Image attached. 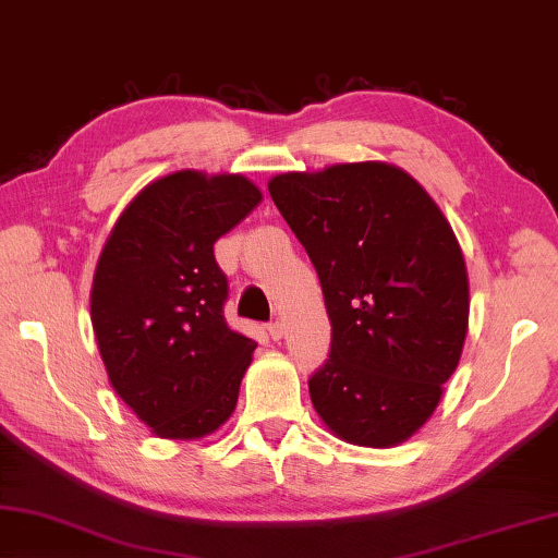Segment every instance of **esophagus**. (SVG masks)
<instances>
[{
  "instance_id": "obj_1",
  "label": "esophagus",
  "mask_w": 558,
  "mask_h": 558,
  "mask_svg": "<svg viewBox=\"0 0 558 558\" xmlns=\"http://www.w3.org/2000/svg\"><path fill=\"white\" fill-rule=\"evenodd\" d=\"M267 330H269V336H271L274 340L284 338V324H281V320H271V324L267 326Z\"/></svg>"
}]
</instances>
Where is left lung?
Masks as SVG:
<instances>
[{
  "instance_id": "obj_1",
  "label": "left lung",
  "mask_w": 558,
  "mask_h": 558,
  "mask_svg": "<svg viewBox=\"0 0 558 558\" xmlns=\"http://www.w3.org/2000/svg\"><path fill=\"white\" fill-rule=\"evenodd\" d=\"M271 201L318 271L333 328L308 379L338 438L389 448L441 402L468 333V271L453 228L422 185L392 163L281 173Z\"/></svg>"
}]
</instances>
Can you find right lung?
Instances as JSON below:
<instances>
[{
	"mask_svg": "<svg viewBox=\"0 0 558 558\" xmlns=\"http://www.w3.org/2000/svg\"><path fill=\"white\" fill-rule=\"evenodd\" d=\"M259 201L240 173H169L136 193L97 259L90 320L107 377L159 438L208 436L238 404L257 343L225 324L213 244Z\"/></svg>",
	"mask_w": 558,
	"mask_h": 558,
	"instance_id": "obj_1",
	"label": "right lung"
}]
</instances>
